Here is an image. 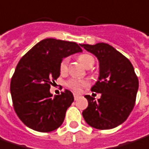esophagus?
Masks as SVG:
<instances>
[{
    "mask_svg": "<svg viewBox=\"0 0 149 149\" xmlns=\"http://www.w3.org/2000/svg\"><path fill=\"white\" fill-rule=\"evenodd\" d=\"M78 98H79V95H77V94H74V100H78Z\"/></svg>",
    "mask_w": 149,
    "mask_h": 149,
    "instance_id": "34e87169",
    "label": "esophagus"
}]
</instances>
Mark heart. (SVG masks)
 <instances>
[{"label": "heart", "mask_w": 149, "mask_h": 149, "mask_svg": "<svg viewBox=\"0 0 149 149\" xmlns=\"http://www.w3.org/2000/svg\"><path fill=\"white\" fill-rule=\"evenodd\" d=\"M78 60L86 68H91L95 63V58L88 54H81L78 57ZM68 58H65L61 61L60 66H59L61 73H65L68 71ZM67 85L69 88L74 91L75 92H80L82 89V87H84L87 85V82L83 80L71 79L68 81Z\"/></svg>", "instance_id": "1"}]
</instances>
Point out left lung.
<instances>
[{
    "instance_id": "obj_1",
    "label": "left lung",
    "mask_w": 149,
    "mask_h": 149,
    "mask_svg": "<svg viewBox=\"0 0 149 149\" xmlns=\"http://www.w3.org/2000/svg\"><path fill=\"white\" fill-rule=\"evenodd\" d=\"M81 47L94 54L99 61V77L91 91L100 93L95 100L85 95L88 106L82 112L86 122L97 130H110L127 120L135 104L139 80L134 67L110 44H81Z\"/></svg>"
}]
</instances>
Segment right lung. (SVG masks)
Returning <instances> with one entry per match:
<instances>
[{
	"label": "right lung",
	"instance_id": "add662e5",
	"mask_svg": "<svg viewBox=\"0 0 149 149\" xmlns=\"http://www.w3.org/2000/svg\"><path fill=\"white\" fill-rule=\"evenodd\" d=\"M81 51L74 42L45 39L19 60L10 81V94L15 113L27 127L51 132L63 124L74 97L68 90L53 96L50 86L60 76L63 58Z\"/></svg>",
	"mask_w": 149,
	"mask_h": 149
}]
</instances>
